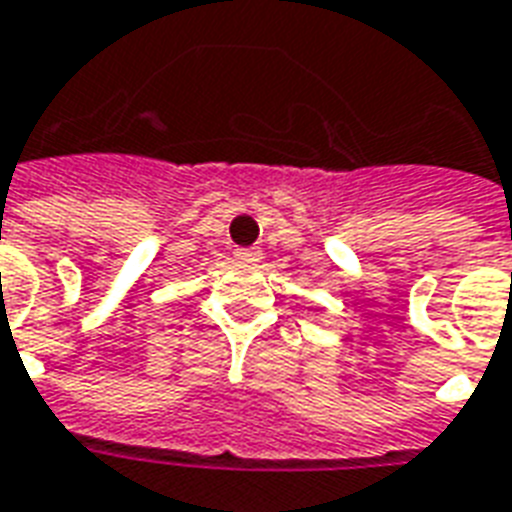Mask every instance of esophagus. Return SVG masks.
I'll return each instance as SVG.
<instances>
[{"mask_svg": "<svg viewBox=\"0 0 512 512\" xmlns=\"http://www.w3.org/2000/svg\"><path fill=\"white\" fill-rule=\"evenodd\" d=\"M236 257H239V260H247V263H255V260H260V247L236 249Z\"/></svg>", "mask_w": 512, "mask_h": 512, "instance_id": "1", "label": "esophagus"}]
</instances>
